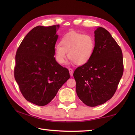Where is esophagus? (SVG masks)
<instances>
[{
    "mask_svg": "<svg viewBox=\"0 0 135 135\" xmlns=\"http://www.w3.org/2000/svg\"><path fill=\"white\" fill-rule=\"evenodd\" d=\"M68 70H69V73H70V76H73V73H74V71H73V70L71 69V68H69Z\"/></svg>",
    "mask_w": 135,
    "mask_h": 135,
    "instance_id": "34e87169",
    "label": "esophagus"
}]
</instances>
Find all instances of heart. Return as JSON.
Wrapping results in <instances>:
<instances>
[{
  "label": "heart",
  "instance_id": "obj_1",
  "mask_svg": "<svg viewBox=\"0 0 135 135\" xmlns=\"http://www.w3.org/2000/svg\"><path fill=\"white\" fill-rule=\"evenodd\" d=\"M95 48V40L92 36L70 32L61 38L59 45L55 46V58L59 64H64L68 53L71 62L83 65L90 61Z\"/></svg>",
  "mask_w": 135,
  "mask_h": 135
}]
</instances>
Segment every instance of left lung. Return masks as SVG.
<instances>
[{
    "label": "left lung",
    "mask_w": 135,
    "mask_h": 135,
    "mask_svg": "<svg viewBox=\"0 0 135 135\" xmlns=\"http://www.w3.org/2000/svg\"><path fill=\"white\" fill-rule=\"evenodd\" d=\"M94 33L95 48L92 58L73 74L77 95L89 107L99 105L110 99L123 73L122 49L111 34L100 27Z\"/></svg>",
    "instance_id": "8db88e82"
}]
</instances>
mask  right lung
Wrapping results in <instances>:
<instances>
[{
  "instance_id": "1",
  "label": "right lung",
  "mask_w": 135,
  "mask_h": 135,
  "mask_svg": "<svg viewBox=\"0 0 135 135\" xmlns=\"http://www.w3.org/2000/svg\"><path fill=\"white\" fill-rule=\"evenodd\" d=\"M59 28V25L35 27L22 40L16 54L15 80L26 99L38 106L49 104L70 79L68 69L54 58Z\"/></svg>"
}]
</instances>
